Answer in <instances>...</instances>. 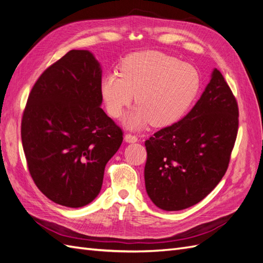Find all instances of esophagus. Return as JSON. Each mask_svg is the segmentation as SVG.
<instances>
[{"label":"esophagus","instance_id":"obj_1","mask_svg":"<svg viewBox=\"0 0 263 263\" xmlns=\"http://www.w3.org/2000/svg\"><path fill=\"white\" fill-rule=\"evenodd\" d=\"M125 141L126 142H136V141H138V137L135 136V135H133V134L127 133L125 135Z\"/></svg>","mask_w":263,"mask_h":263}]
</instances>
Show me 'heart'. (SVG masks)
Listing matches in <instances>:
<instances>
[{
  "label": "heart",
  "instance_id": "1",
  "mask_svg": "<svg viewBox=\"0 0 263 263\" xmlns=\"http://www.w3.org/2000/svg\"><path fill=\"white\" fill-rule=\"evenodd\" d=\"M200 87L197 71L160 51L132 53L122 61L119 74L102 79L101 93L107 113L117 118L135 100L138 105L124 118L128 128L151 122L161 127L176 123L192 104Z\"/></svg>",
  "mask_w": 263,
  "mask_h": 263
}]
</instances>
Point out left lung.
Here are the masks:
<instances>
[{
    "label": "left lung",
    "mask_w": 263,
    "mask_h": 263,
    "mask_svg": "<svg viewBox=\"0 0 263 263\" xmlns=\"http://www.w3.org/2000/svg\"><path fill=\"white\" fill-rule=\"evenodd\" d=\"M238 104L217 69L202 97L178 123L145 141L147 194L163 211L201 202L227 171L238 133Z\"/></svg>",
    "instance_id": "1"
}]
</instances>
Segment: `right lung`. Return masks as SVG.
Wrapping results in <instances>:
<instances>
[{"label": "right lung", "mask_w": 263, "mask_h": 263, "mask_svg": "<svg viewBox=\"0 0 263 263\" xmlns=\"http://www.w3.org/2000/svg\"><path fill=\"white\" fill-rule=\"evenodd\" d=\"M102 70L89 50H70L31 89L22 118L28 170L41 192L67 208L100 193L123 132L100 106Z\"/></svg>", "instance_id": "1"}]
</instances>
